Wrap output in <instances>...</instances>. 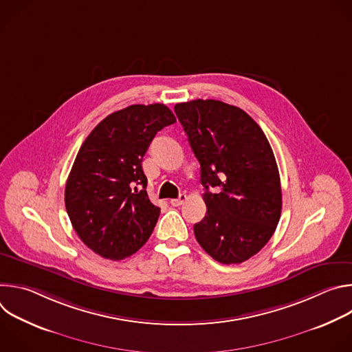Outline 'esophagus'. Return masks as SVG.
Returning <instances> with one entry per match:
<instances>
[{"instance_id":"obj_1","label":"esophagus","mask_w":352,"mask_h":352,"mask_svg":"<svg viewBox=\"0 0 352 352\" xmlns=\"http://www.w3.org/2000/svg\"><path fill=\"white\" fill-rule=\"evenodd\" d=\"M186 200V195L185 193H181L177 199H171L170 200V204H171V206H181V205H184V202Z\"/></svg>"}]
</instances>
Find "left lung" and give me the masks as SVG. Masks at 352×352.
Returning <instances> with one entry per match:
<instances>
[{"mask_svg":"<svg viewBox=\"0 0 352 352\" xmlns=\"http://www.w3.org/2000/svg\"><path fill=\"white\" fill-rule=\"evenodd\" d=\"M175 114L200 163L208 213L196 241L223 265L242 263L269 242L281 216V185L272 146L243 110L219 100L178 103ZM219 187L213 194L208 188Z\"/></svg>","mask_w":352,"mask_h":352,"instance_id":"left-lung-1","label":"left lung"}]
</instances>
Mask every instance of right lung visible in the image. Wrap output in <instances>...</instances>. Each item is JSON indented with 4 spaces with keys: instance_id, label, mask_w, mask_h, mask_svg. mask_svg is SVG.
Here are the masks:
<instances>
[{
    "instance_id": "right-lung-1",
    "label": "right lung",
    "mask_w": 352,
    "mask_h": 352,
    "mask_svg": "<svg viewBox=\"0 0 352 352\" xmlns=\"http://www.w3.org/2000/svg\"><path fill=\"white\" fill-rule=\"evenodd\" d=\"M175 121L164 104H133L106 117L80 146L65 208L78 236L97 255L125 259L153 232L160 208L147 196L142 160L156 133Z\"/></svg>"
}]
</instances>
